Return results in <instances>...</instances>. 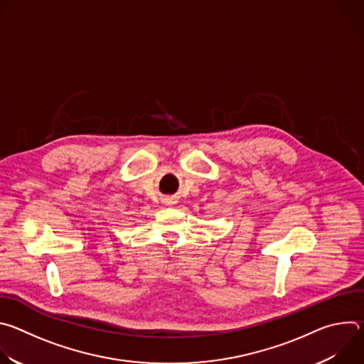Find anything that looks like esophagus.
<instances>
[{"mask_svg":"<svg viewBox=\"0 0 364 364\" xmlns=\"http://www.w3.org/2000/svg\"><path fill=\"white\" fill-rule=\"evenodd\" d=\"M168 205H173V204H176V200L174 198H167V201H166Z\"/></svg>","mask_w":364,"mask_h":364,"instance_id":"34e87169","label":"esophagus"}]
</instances>
